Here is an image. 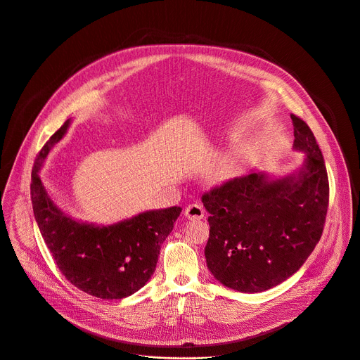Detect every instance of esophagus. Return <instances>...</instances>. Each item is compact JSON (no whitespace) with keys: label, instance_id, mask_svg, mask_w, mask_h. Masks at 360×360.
Returning a JSON list of instances; mask_svg holds the SVG:
<instances>
[{"label":"esophagus","instance_id":"1","mask_svg":"<svg viewBox=\"0 0 360 360\" xmlns=\"http://www.w3.org/2000/svg\"><path fill=\"white\" fill-rule=\"evenodd\" d=\"M185 215L189 218V219H202L205 217V210L202 205L200 204H191L185 208Z\"/></svg>","mask_w":360,"mask_h":360}]
</instances>
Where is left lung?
I'll return each mask as SVG.
<instances>
[{
	"label": "left lung",
	"mask_w": 360,
	"mask_h": 360,
	"mask_svg": "<svg viewBox=\"0 0 360 360\" xmlns=\"http://www.w3.org/2000/svg\"><path fill=\"white\" fill-rule=\"evenodd\" d=\"M294 149L306 152L297 175L228 179L202 195L210 212L207 266L224 285L269 290L296 273L319 243L329 207V178L309 124L290 115Z\"/></svg>",
	"instance_id": "left-lung-1"
}]
</instances>
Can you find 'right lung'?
Wrapping results in <instances>:
<instances>
[{"instance_id":"right-lung-1","label":"right lung","mask_w":360,"mask_h":360,"mask_svg":"<svg viewBox=\"0 0 360 360\" xmlns=\"http://www.w3.org/2000/svg\"><path fill=\"white\" fill-rule=\"evenodd\" d=\"M69 124L70 120L64 122L36 158L30 188L32 211L64 277L90 296L123 299L142 288L152 277L160 245L172 231L182 208L148 211L109 226L83 224L64 215L50 200L39 172Z\"/></svg>"}]
</instances>
